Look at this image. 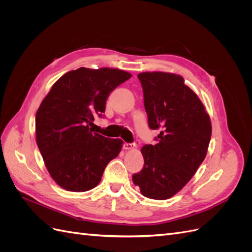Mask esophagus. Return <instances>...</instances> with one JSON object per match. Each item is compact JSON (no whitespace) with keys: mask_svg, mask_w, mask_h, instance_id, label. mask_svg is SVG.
<instances>
[{"mask_svg":"<svg viewBox=\"0 0 252 252\" xmlns=\"http://www.w3.org/2000/svg\"><path fill=\"white\" fill-rule=\"evenodd\" d=\"M136 147V145L134 143H124L123 145V148L125 150H132Z\"/></svg>","mask_w":252,"mask_h":252,"instance_id":"34e87169","label":"esophagus"}]
</instances>
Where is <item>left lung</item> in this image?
Returning <instances> with one entry per match:
<instances>
[{"label": "left lung", "mask_w": 252, "mask_h": 252, "mask_svg": "<svg viewBox=\"0 0 252 252\" xmlns=\"http://www.w3.org/2000/svg\"><path fill=\"white\" fill-rule=\"evenodd\" d=\"M144 93L148 125L161 130L156 145L141 152L144 168L132 181L144 196L170 199L192 179L207 155L211 121L192 89L175 73L147 71L138 74Z\"/></svg>", "instance_id": "1"}]
</instances>
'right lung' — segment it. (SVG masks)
<instances>
[{"mask_svg": "<svg viewBox=\"0 0 252 252\" xmlns=\"http://www.w3.org/2000/svg\"><path fill=\"white\" fill-rule=\"evenodd\" d=\"M131 78L118 68L81 67L62 75L35 114V141L52 180L68 191L84 192L101 182L123 141L93 133L111 91Z\"/></svg>", "mask_w": 252, "mask_h": 252, "instance_id": "obj_1", "label": "right lung"}]
</instances>
